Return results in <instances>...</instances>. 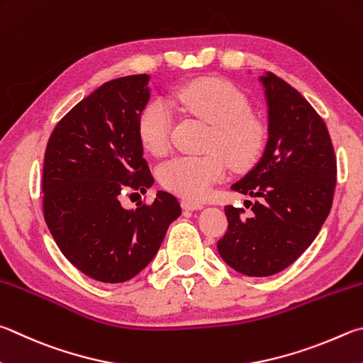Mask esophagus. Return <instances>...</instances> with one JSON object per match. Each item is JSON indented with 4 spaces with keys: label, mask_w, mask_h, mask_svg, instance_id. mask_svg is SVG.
I'll use <instances>...</instances> for the list:
<instances>
[{
    "label": "esophagus",
    "mask_w": 363,
    "mask_h": 363,
    "mask_svg": "<svg viewBox=\"0 0 363 363\" xmlns=\"http://www.w3.org/2000/svg\"><path fill=\"white\" fill-rule=\"evenodd\" d=\"M181 204H182L184 209H189V211H195V209L203 208V203L195 201V200H189V199H182Z\"/></svg>",
    "instance_id": "1"
}]
</instances>
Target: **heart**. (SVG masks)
<instances>
[{
    "label": "heart",
    "mask_w": 363,
    "mask_h": 363,
    "mask_svg": "<svg viewBox=\"0 0 363 363\" xmlns=\"http://www.w3.org/2000/svg\"><path fill=\"white\" fill-rule=\"evenodd\" d=\"M176 101L189 114L213 125L208 150L201 157H174L159 169L160 182L184 199H203L227 174L228 162L236 169L249 167L263 144V127L250 114L246 95L232 82L201 77L181 85ZM173 117L160 100L150 101L138 118V135L149 152L163 155L169 149Z\"/></svg>",
    "instance_id": "1"
}]
</instances>
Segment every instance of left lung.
<instances>
[{
    "label": "left lung",
    "mask_w": 363,
    "mask_h": 363,
    "mask_svg": "<svg viewBox=\"0 0 363 363\" xmlns=\"http://www.w3.org/2000/svg\"><path fill=\"white\" fill-rule=\"evenodd\" d=\"M260 81L268 143L259 163L232 186L257 200L245 203L249 216L225 206L228 228L217 241L227 265L257 278L282 272L305 252L330 213L337 186V157L322 117L273 72Z\"/></svg>",
    "instance_id": "1"
}]
</instances>
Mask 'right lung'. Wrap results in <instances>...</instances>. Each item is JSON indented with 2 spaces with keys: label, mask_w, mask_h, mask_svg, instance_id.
I'll return each instance as SVG.
<instances>
[{
  "label": "right lung",
  "mask_w": 363,
  "mask_h": 363,
  "mask_svg": "<svg viewBox=\"0 0 363 363\" xmlns=\"http://www.w3.org/2000/svg\"><path fill=\"white\" fill-rule=\"evenodd\" d=\"M147 74L113 79L79 101L49 138L43 167L44 219L62 254L89 278L125 282L154 259L181 216L174 195L157 192L135 211L123 190L154 184L138 118L149 101Z\"/></svg>",
  "instance_id": "1"
}]
</instances>
